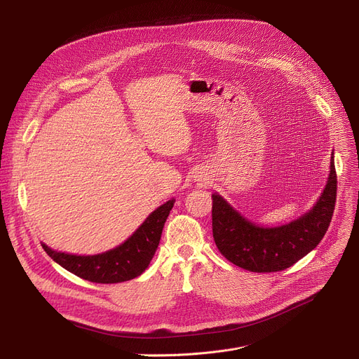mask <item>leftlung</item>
<instances>
[{"label":"left lung","mask_w":359,"mask_h":359,"mask_svg":"<svg viewBox=\"0 0 359 359\" xmlns=\"http://www.w3.org/2000/svg\"><path fill=\"white\" fill-rule=\"evenodd\" d=\"M337 177L332 154L323 194L313 208L279 227H260L218 194L212 195V234L221 255L250 272L284 271L310 253L325 237L334 211Z\"/></svg>","instance_id":"left-lung-1"}]
</instances>
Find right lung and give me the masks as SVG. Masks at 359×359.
<instances>
[{
    "label": "right lung",
    "instance_id": "obj_1",
    "mask_svg": "<svg viewBox=\"0 0 359 359\" xmlns=\"http://www.w3.org/2000/svg\"><path fill=\"white\" fill-rule=\"evenodd\" d=\"M173 205L175 199H170L158 206L121 246L100 255L77 256L52 250L46 244H42V248L58 265L86 280L118 284L134 279L148 268L151 259L154 257L164 222Z\"/></svg>",
    "mask_w": 359,
    "mask_h": 359
}]
</instances>
